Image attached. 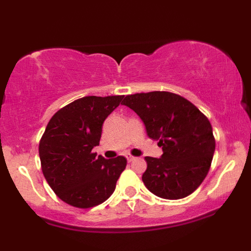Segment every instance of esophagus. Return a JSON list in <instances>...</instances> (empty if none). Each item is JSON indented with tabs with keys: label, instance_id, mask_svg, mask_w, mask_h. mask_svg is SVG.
I'll return each instance as SVG.
<instances>
[{
	"label": "esophagus",
	"instance_id": "1",
	"mask_svg": "<svg viewBox=\"0 0 251 251\" xmlns=\"http://www.w3.org/2000/svg\"><path fill=\"white\" fill-rule=\"evenodd\" d=\"M126 160H128L129 162H131V161L136 160V157H135V156H132V155H126Z\"/></svg>",
	"mask_w": 251,
	"mask_h": 251
}]
</instances>
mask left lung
I'll use <instances>...</instances> for the list:
<instances>
[{"label": "left lung", "instance_id": "obj_1", "mask_svg": "<svg viewBox=\"0 0 251 251\" xmlns=\"http://www.w3.org/2000/svg\"><path fill=\"white\" fill-rule=\"evenodd\" d=\"M143 120L150 138L159 140L160 159L146 156L143 181L167 200L193 193L204 180L215 152V137L207 116L186 98L168 91L126 96L122 101Z\"/></svg>", "mask_w": 251, "mask_h": 251}]
</instances>
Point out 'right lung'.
Here are the masks:
<instances>
[{
  "instance_id": "1",
  "label": "right lung",
  "mask_w": 251,
  "mask_h": 251,
  "mask_svg": "<svg viewBox=\"0 0 251 251\" xmlns=\"http://www.w3.org/2000/svg\"><path fill=\"white\" fill-rule=\"evenodd\" d=\"M123 96H87L53 114L41 137V168L57 197L75 208H92L113 194L126 159L96 156L105 119Z\"/></svg>"
}]
</instances>
